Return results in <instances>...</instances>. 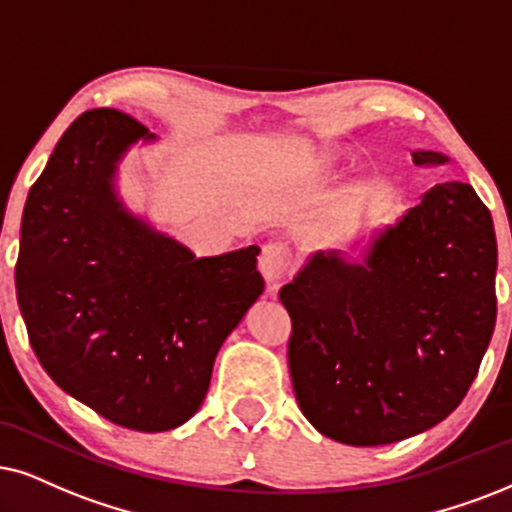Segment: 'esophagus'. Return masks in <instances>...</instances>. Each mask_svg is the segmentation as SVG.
Listing matches in <instances>:
<instances>
[{"mask_svg":"<svg viewBox=\"0 0 512 512\" xmlns=\"http://www.w3.org/2000/svg\"><path fill=\"white\" fill-rule=\"evenodd\" d=\"M260 271L264 276V281L269 283L271 290L278 288V283L283 281L288 274V267H290V252L286 245L281 243H269L264 245L262 252H260Z\"/></svg>","mask_w":512,"mask_h":512,"instance_id":"esophagus-1","label":"esophagus"}]
</instances>
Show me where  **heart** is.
I'll return each mask as SVG.
<instances>
[{
    "label": "heart",
    "instance_id": "obj_1",
    "mask_svg": "<svg viewBox=\"0 0 512 512\" xmlns=\"http://www.w3.org/2000/svg\"><path fill=\"white\" fill-rule=\"evenodd\" d=\"M342 160H345V151L338 146H316L307 153L302 163V177L304 179H321L335 172Z\"/></svg>",
    "mask_w": 512,
    "mask_h": 512
}]
</instances>
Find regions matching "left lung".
<instances>
[{"instance_id":"1","label":"left lung","mask_w":512,"mask_h":512,"mask_svg":"<svg viewBox=\"0 0 512 512\" xmlns=\"http://www.w3.org/2000/svg\"><path fill=\"white\" fill-rule=\"evenodd\" d=\"M413 165L449 158L411 151ZM491 212L463 181L435 184L357 257L316 250L281 288L304 418L349 446L435 428L475 380L496 323Z\"/></svg>"}]
</instances>
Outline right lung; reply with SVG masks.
<instances>
[{"instance_id": "add662e5", "label": "right lung", "mask_w": 512, "mask_h": 512, "mask_svg": "<svg viewBox=\"0 0 512 512\" xmlns=\"http://www.w3.org/2000/svg\"><path fill=\"white\" fill-rule=\"evenodd\" d=\"M155 134L96 108L66 129L21 222L16 295L51 380L122 428L184 425L219 347L264 293L260 248L196 257L120 196V163Z\"/></svg>"}]
</instances>
